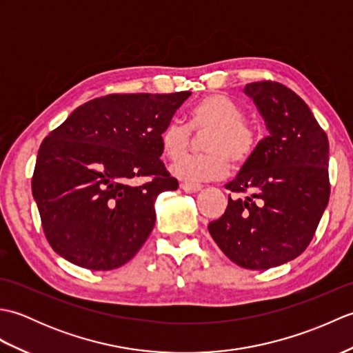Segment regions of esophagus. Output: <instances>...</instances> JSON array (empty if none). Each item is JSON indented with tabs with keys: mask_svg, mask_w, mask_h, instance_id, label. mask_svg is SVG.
<instances>
[{
	"mask_svg": "<svg viewBox=\"0 0 353 353\" xmlns=\"http://www.w3.org/2000/svg\"><path fill=\"white\" fill-rule=\"evenodd\" d=\"M181 188H182L185 192H188V194H194V192H199V191H201V185L182 183V185H181Z\"/></svg>",
	"mask_w": 353,
	"mask_h": 353,
	"instance_id": "obj_1",
	"label": "esophagus"
}]
</instances>
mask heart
Segmentation results:
<instances>
[{
	"label": "heart",
	"mask_w": 353,
	"mask_h": 353,
	"mask_svg": "<svg viewBox=\"0 0 353 353\" xmlns=\"http://www.w3.org/2000/svg\"><path fill=\"white\" fill-rule=\"evenodd\" d=\"M191 128L208 133L203 150L208 154L185 157L171 167L172 176L186 183L219 181L229 172L230 163L241 165L253 156L259 144V132L244 119V112L226 95L212 94L194 104L190 127L171 119L159 134L162 154L170 161L181 159L191 144Z\"/></svg>",
	"instance_id": "obj_1"
}]
</instances>
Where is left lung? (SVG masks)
I'll list each match as a JSON object with an SVG mask.
<instances>
[{
  "label": "left lung",
  "mask_w": 353,
  "mask_h": 353,
  "mask_svg": "<svg viewBox=\"0 0 353 353\" xmlns=\"http://www.w3.org/2000/svg\"><path fill=\"white\" fill-rule=\"evenodd\" d=\"M243 92L264 119L268 137L234 181L228 208L208 226L226 256L249 270L282 265L316 234L329 201V142L301 97L276 81L247 83Z\"/></svg>",
  "instance_id": "8db88e82"
}]
</instances>
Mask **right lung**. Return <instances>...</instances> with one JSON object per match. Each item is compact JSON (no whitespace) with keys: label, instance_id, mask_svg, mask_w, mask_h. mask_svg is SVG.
<instances>
[{"label":"right lung","instance_id":"add662e5","mask_svg":"<svg viewBox=\"0 0 353 353\" xmlns=\"http://www.w3.org/2000/svg\"><path fill=\"white\" fill-rule=\"evenodd\" d=\"M190 95L100 97L43 139L32 191L52 250L103 272L138 253L154 228L157 196L179 186L159 159V134ZM142 176L152 181L139 185Z\"/></svg>","mask_w":353,"mask_h":353}]
</instances>
